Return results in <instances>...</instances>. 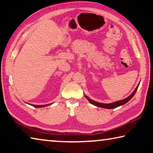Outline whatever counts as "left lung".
I'll use <instances>...</instances> for the list:
<instances>
[{
	"label": "left lung",
	"mask_w": 153,
	"mask_h": 153,
	"mask_svg": "<svg viewBox=\"0 0 153 153\" xmlns=\"http://www.w3.org/2000/svg\"><path fill=\"white\" fill-rule=\"evenodd\" d=\"M140 85V83L138 84V86H136V88H135V90H134V92L131 93V94L128 97L126 98H124L123 100H118L117 102H111V103H101V102H98L97 101H94V100H92L91 98H90L89 97H88L86 95H85V97L86 98V99L88 100V101L91 103L92 105H94V106H97V107H100V108H108V109H110V108H117L118 107H120V106L121 105H123L124 104H126V103L128 102L129 100H130L132 97L135 94V93L136 92L137 90H138V88Z\"/></svg>",
	"instance_id": "obj_1"
}]
</instances>
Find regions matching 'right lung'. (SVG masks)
<instances>
[{"instance_id": "1", "label": "right lung", "mask_w": 153, "mask_h": 153, "mask_svg": "<svg viewBox=\"0 0 153 153\" xmlns=\"http://www.w3.org/2000/svg\"><path fill=\"white\" fill-rule=\"evenodd\" d=\"M30 105L33 106V107H34L36 108H41V107H46V106H48V105H52V103H51V104H48V105H32V104H30Z\"/></svg>"}]
</instances>
